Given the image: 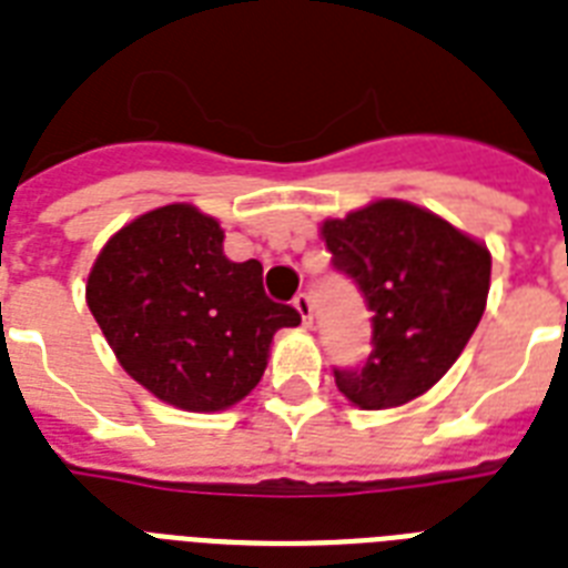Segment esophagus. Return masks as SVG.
Instances as JSON below:
<instances>
[{
    "mask_svg": "<svg viewBox=\"0 0 568 568\" xmlns=\"http://www.w3.org/2000/svg\"><path fill=\"white\" fill-rule=\"evenodd\" d=\"M294 310L301 312V321L310 327L312 324V301H310V294H297L294 297Z\"/></svg>",
    "mask_w": 568,
    "mask_h": 568,
    "instance_id": "obj_1",
    "label": "esophagus"
}]
</instances>
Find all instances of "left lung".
<instances>
[{
    "instance_id": "8db88e82",
    "label": "left lung",
    "mask_w": 568,
    "mask_h": 568,
    "mask_svg": "<svg viewBox=\"0 0 568 568\" xmlns=\"http://www.w3.org/2000/svg\"><path fill=\"white\" fill-rule=\"evenodd\" d=\"M321 239L374 312L372 354L356 368H333L338 392L359 409L424 395L480 324L493 274L486 244L404 200L324 221Z\"/></svg>"
}]
</instances>
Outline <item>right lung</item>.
Wrapping results in <instances>:
<instances>
[{"instance_id":"right-lung-1","label":"right lung","mask_w":568,"mask_h":568,"mask_svg":"<svg viewBox=\"0 0 568 568\" xmlns=\"http://www.w3.org/2000/svg\"><path fill=\"white\" fill-rule=\"evenodd\" d=\"M84 294L129 377L191 413L247 397L276 329L301 324L294 306L267 297L256 258L230 262L221 223L189 203L153 209L111 235Z\"/></svg>"}]
</instances>
